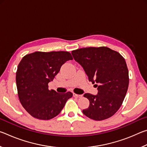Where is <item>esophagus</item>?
Returning a JSON list of instances; mask_svg holds the SVG:
<instances>
[{
    "label": "esophagus",
    "instance_id": "34e87169",
    "mask_svg": "<svg viewBox=\"0 0 147 147\" xmlns=\"http://www.w3.org/2000/svg\"><path fill=\"white\" fill-rule=\"evenodd\" d=\"M73 96H74V97H77V98H80L82 96V94H78L76 93H73Z\"/></svg>",
    "mask_w": 147,
    "mask_h": 147
}]
</instances>
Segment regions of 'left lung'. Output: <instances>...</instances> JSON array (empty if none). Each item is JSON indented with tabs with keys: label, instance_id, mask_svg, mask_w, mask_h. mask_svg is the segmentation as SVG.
<instances>
[{
	"label": "left lung",
	"instance_id": "8db88e82",
	"mask_svg": "<svg viewBox=\"0 0 147 147\" xmlns=\"http://www.w3.org/2000/svg\"><path fill=\"white\" fill-rule=\"evenodd\" d=\"M72 55L82 67L89 81L97 87V94L85 93L89 106L83 109L86 116L102 121L113 116L120 108L129 84L125 59L108 47H88L73 51Z\"/></svg>",
	"mask_w": 147,
	"mask_h": 147
}]
</instances>
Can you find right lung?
Segmentation results:
<instances>
[{
    "label": "right lung",
    "mask_w": 147,
    "mask_h": 147,
    "mask_svg": "<svg viewBox=\"0 0 147 147\" xmlns=\"http://www.w3.org/2000/svg\"><path fill=\"white\" fill-rule=\"evenodd\" d=\"M73 59L68 52H35L24 56L17 67L16 84L19 100L34 117L49 120L55 117L73 93L49 90L48 84L62 65Z\"/></svg>",
    "instance_id": "1"
}]
</instances>
